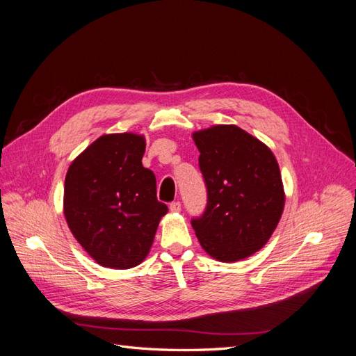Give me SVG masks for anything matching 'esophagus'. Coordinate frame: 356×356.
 Masks as SVG:
<instances>
[{
	"mask_svg": "<svg viewBox=\"0 0 356 356\" xmlns=\"http://www.w3.org/2000/svg\"><path fill=\"white\" fill-rule=\"evenodd\" d=\"M169 209H170V212H179V211H181V203H179L178 200L172 202V203L169 204Z\"/></svg>",
	"mask_w": 356,
	"mask_h": 356,
	"instance_id": "34e87169",
	"label": "esophagus"
}]
</instances>
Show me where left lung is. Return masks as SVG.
<instances>
[{"instance_id":"1","label":"left lung","mask_w":356,"mask_h":356,"mask_svg":"<svg viewBox=\"0 0 356 356\" xmlns=\"http://www.w3.org/2000/svg\"><path fill=\"white\" fill-rule=\"evenodd\" d=\"M208 191L200 217L191 220L202 248L232 263L270 239L285 204L277 161L261 141L234 124L193 134Z\"/></svg>"}]
</instances>
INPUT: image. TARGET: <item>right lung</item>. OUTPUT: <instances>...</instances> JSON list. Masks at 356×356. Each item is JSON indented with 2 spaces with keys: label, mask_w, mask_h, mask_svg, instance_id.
<instances>
[{
  "label": "right lung",
  "mask_w": 356,
  "mask_h": 356,
  "mask_svg": "<svg viewBox=\"0 0 356 356\" xmlns=\"http://www.w3.org/2000/svg\"><path fill=\"white\" fill-rule=\"evenodd\" d=\"M144 153L141 135H104L67 172L63 212L68 227L104 267L131 268L143 263L168 212L157 200L153 170L143 166Z\"/></svg>",
  "instance_id": "right-lung-1"
}]
</instances>
